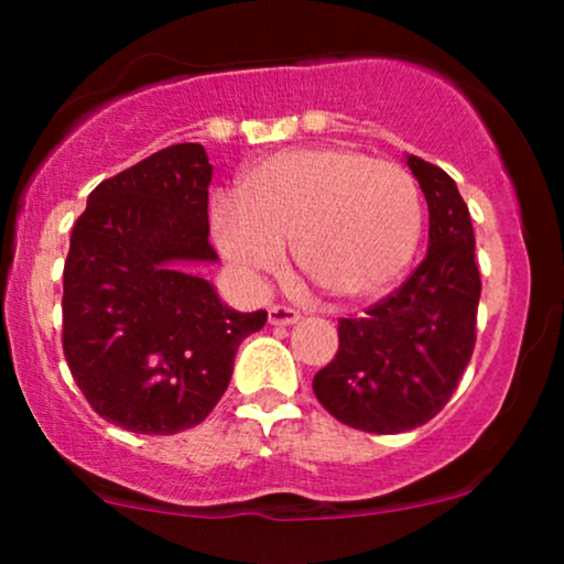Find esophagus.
<instances>
[{"mask_svg": "<svg viewBox=\"0 0 564 564\" xmlns=\"http://www.w3.org/2000/svg\"><path fill=\"white\" fill-rule=\"evenodd\" d=\"M268 321L270 326H291V323L300 321V313L286 307V304H273V307L268 310Z\"/></svg>", "mask_w": 564, "mask_h": 564, "instance_id": "obj_1", "label": "esophagus"}]
</instances>
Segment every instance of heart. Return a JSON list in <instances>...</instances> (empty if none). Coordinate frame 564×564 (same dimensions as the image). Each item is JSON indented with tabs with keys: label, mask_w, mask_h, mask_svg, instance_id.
Masks as SVG:
<instances>
[{
	"label": "heart",
	"mask_w": 564,
	"mask_h": 564,
	"mask_svg": "<svg viewBox=\"0 0 564 564\" xmlns=\"http://www.w3.org/2000/svg\"><path fill=\"white\" fill-rule=\"evenodd\" d=\"M424 206L416 180L392 161L345 145L289 148L241 174L236 198L212 204V232L249 281L278 273L283 243L336 302L384 296L416 257Z\"/></svg>",
	"instance_id": "b5f03b06"
}]
</instances>
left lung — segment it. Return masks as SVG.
Instances as JSON below:
<instances>
[{"mask_svg":"<svg viewBox=\"0 0 564 564\" xmlns=\"http://www.w3.org/2000/svg\"><path fill=\"white\" fill-rule=\"evenodd\" d=\"M430 209V249L394 294L339 321V349L313 379L321 405L373 435L435 419L475 349L480 270L469 209L440 166L405 156Z\"/></svg>","mask_w":564,"mask_h":564,"instance_id":"obj_1","label":"left lung"}]
</instances>
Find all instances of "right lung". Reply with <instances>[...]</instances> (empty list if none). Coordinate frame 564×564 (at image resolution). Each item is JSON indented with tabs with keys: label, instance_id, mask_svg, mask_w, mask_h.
<instances>
[{
	"label": "right lung",
	"instance_id": "add662e5",
	"mask_svg": "<svg viewBox=\"0 0 564 564\" xmlns=\"http://www.w3.org/2000/svg\"><path fill=\"white\" fill-rule=\"evenodd\" d=\"M212 164L180 142L89 193L63 270V352L87 403L138 435H174L209 416L236 349L268 321L238 313L191 264L209 243Z\"/></svg>",
	"mask_w": 564,
	"mask_h": 564
}]
</instances>
